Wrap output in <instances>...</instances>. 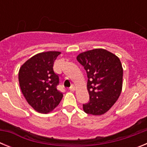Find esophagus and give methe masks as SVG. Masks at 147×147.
I'll list each match as a JSON object with an SVG mask.
<instances>
[{
	"instance_id": "esophagus-1",
	"label": "esophagus",
	"mask_w": 147,
	"mask_h": 147,
	"mask_svg": "<svg viewBox=\"0 0 147 147\" xmlns=\"http://www.w3.org/2000/svg\"><path fill=\"white\" fill-rule=\"evenodd\" d=\"M69 90H71V91H74V90H75V86H74V85H71V86L69 88Z\"/></svg>"
}]
</instances>
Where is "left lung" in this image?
I'll list each match as a JSON object with an SVG mask.
<instances>
[{"mask_svg": "<svg viewBox=\"0 0 147 147\" xmlns=\"http://www.w3.org/2000/svg\"><path fill=\"white\" fill-rule=\"evenodd\" d=\"M76 59L88 76L89 102L83 105L86 113L100 115L107 112L119 98L122 89L123 68L118 57L96 49L81 53Z\"/></svg>", "mask_w": 147, "mask_h": 147, "instance_id": "left-lung-1", "label": "left lung"}]
</instances>
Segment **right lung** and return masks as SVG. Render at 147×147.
<instances>
[{"label":"right lung","instance_id":"1","mask_svg":"<svg viewBox=\"0 0 147 147\" xmlns=\"http://www.w3.org/2000/svg\"><path fill=\"white\" fill-rule=\"evenodd\" d=\"M61 53L47 51L37 54L21 66L18 80L23 96L36 111L48 113L62 100V92L57 90L59 75L53 69L55 59Z\"/></svg>","mask_w":147,"mask_h":147}]
</instances>
